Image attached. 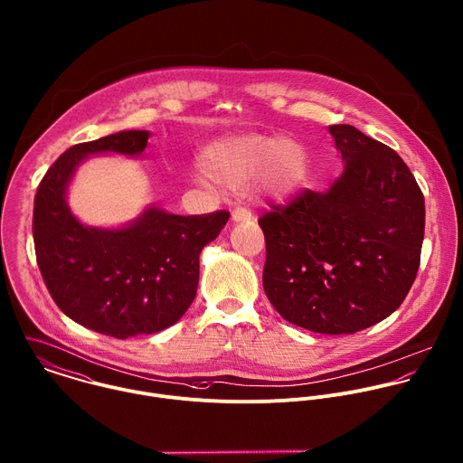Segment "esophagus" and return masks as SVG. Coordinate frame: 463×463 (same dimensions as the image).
<instances>
[{
	"instance_id": "1",
	"label": "esophagus",
	"mask_w": 463,
	"mask_h": 463,
	"mask_svg": "<svg viewBox=\"0 0 463 463\" xmlns=\"http://www.w3.org/2000/svg\"><path fill=\"white\" fill-rule=\"evenodd\" d=\"M254 216H252V211L249 207H236L232 209V220L234 222H250Z\"/></svg>"
}]
</instances>
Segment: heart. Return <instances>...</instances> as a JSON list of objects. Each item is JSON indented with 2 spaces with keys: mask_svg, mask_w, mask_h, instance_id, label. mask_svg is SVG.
I'll return each mask as SVG.
<instances>
[{
  "mask_svg": "<svg viewBox=\"0 0 463 463\" xmlns=\"http://www.w3.org/2000/svg\"><path fill=\"white\" fill-rule=\"evenodd\" d=\"M205 175L229 191L263 181L279 191L298 184L306 174L304 152L284 139L234 137L209 146L202 156Z\"/></svg>",
  "mask_w": 463,
  "mask_h": 463,
  "instance_id": "b5f03b06",
  "label": "heart"
}]
</instances>
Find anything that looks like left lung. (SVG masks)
I'll list each match as a JSON object with an SVG mask.
<instances>
[{
	"mask_svg": "<svg viewBox=\"0 0 463 463\" xmlns=\"http://www.w3.org/2000/svg\"><path fill=\"white\" fill-rule=\"evenodd\" d=\"M345 161L327 193L298 191L258 222L263 288L279 315L320 335H353L392 315L420 265L424 194L390 146L331 125Z\"/></svg>",
	"mask_w": 463,
	"mask_h": 463,
	"instance_id": "obj_1",
	"label": "left lung"
}]
</instances>
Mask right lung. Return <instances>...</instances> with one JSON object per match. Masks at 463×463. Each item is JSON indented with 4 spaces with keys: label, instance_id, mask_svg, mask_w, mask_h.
I'll return each instance as SVG.
<instances>
[{
    "label": "right lung",
    "instance_id": "1",
    "mask_svg": "<svg viewBox=\"0 0 463 463\" xmlns=\"http://www.w3.org/2000/svg\"><path fill=\"white\" fill-rule=\"evenodd\" d=\"M146 130H125L68 148L35 193L33 243L55 304L80 326L119 340L174 326L198 286V256L229 211L170 214L148 209L119 231L84 227L66 205V187L90 154H141Z\"/></svg>",
    "mask_w": 463,
    "mask_h": 463
}]
</instances>
